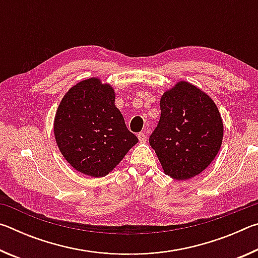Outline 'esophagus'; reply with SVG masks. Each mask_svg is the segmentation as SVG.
<instances>
[{
    "mask_svg": "<svg viewBox=\"0 0 258 258\" xmlns=\"http://www.w3.org/2000/svg\"><path fill=\"white\" fill-rule=\"evenodd\" d=\"M138 138L140 140V142H146L147 141V135H146V133H143V132L139 133L138 134Z\"/></svg>",
    "mask_w": 258,
    "mask_h": 258,
    "instance_id": "obj_1",
    "label": "esophagus"
}]
</instances>
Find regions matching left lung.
I'll list each match as a JSON object with an SVG mask.
<instances>
[{
  "mask_svg": "<svg viewBox=\"0 0 258 258\" xmlns=\"http://www.w3.org/2000/svg\"><path fill=\"white\" fill-rule=\"evenodd\" d=\"M160 119L149 143L166 175L187 180L211 165L223 140L215 102L194 84L180 81L160 98Z\"/></svg>",
  "mask_w": 258,
  "mask_h": 258,
  "instance_id": "left-lung-1",
  "label": "left lung"
}]
</instances>
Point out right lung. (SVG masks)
Masks as SVG:
<instances>
[{
	"label": "right lung",
	"mask_w": 258,
	"mask_h": 258,
	"mask_svg": "<svg viewBox=\"0 0 258 258\" xmlns=\"http://www.w3.org/2000/svg\"><path fill=\"white\" fill-rule=\"evenodd\" d=\"M54 138L76 171L106 176L139 142L115 106V90L100 78L78 82L61 100L54 117Z\"/></svg>",
	"instance_id": "obj_1"
}]
</instances>
